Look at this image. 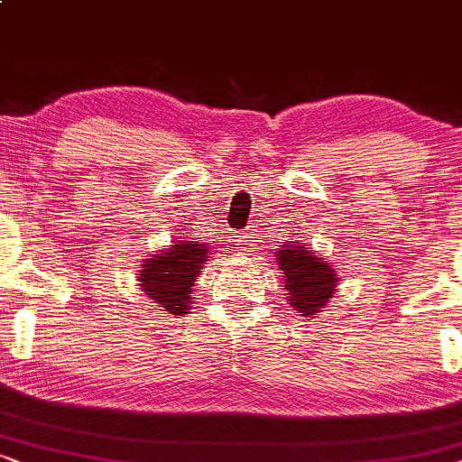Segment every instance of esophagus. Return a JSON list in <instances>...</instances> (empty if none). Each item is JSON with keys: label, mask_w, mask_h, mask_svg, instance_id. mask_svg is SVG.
Returning a JSON list of instances; mask_svg holds the SVG:
<instances>
[{"label": "esophagus", "mask_w": 462, "mask_h": 462, "mask_svg": "<svg viewBox=\"0 0 462 462\" xmlns=\"http://www.w3.org/2000/svg\"><path fill=\"white\" fill-rule=\"evenodd\" d=\"M249 246H253L249 234H240V236H236V249L238 251H246Z\"/></svg>", "instance_id": "esophagus-1"}]
</instances>
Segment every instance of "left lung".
Instances as JSON below:
<instances>
[{"mask_svg": "<svg viewBox=\"0 0 462 462\" xmlns=\"http://www.w3.org/2000/svg\"><path fill=\"white\" fill-rule=\"evenodd\" d=\"M278 270H282L284 291L289 303L299 316H318L324 305L335 295L337 270L324 257L310 249V245L287 240L276 249Z\"/></svg>", "mask_w": 462, "mask_h": 462, "instance_id": "1", "label": "left lung"}]
</instances>
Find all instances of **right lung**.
Returning a JSON list of instances; mask_svg holds the SVG:
<instances>
[{
  "mask_svg": "<svg viewBox=\"0 0 462 462\" xmlns=\"http://www.w3.org/2000/svg\"><path fill=\"white\" fill-rule=\"evenodd\" d=\"M209 246L194 238L173 240L169 249L144 259L140 274L135 276L138 287L161 311L173 316L190 314L192 287L203 263L209 262Z\"/></svg>",
  "mask_w": 462,
  "mask_h": 462,
  "instance_id": "obj_1",
  "label": "right lung"
}]
</instances>
